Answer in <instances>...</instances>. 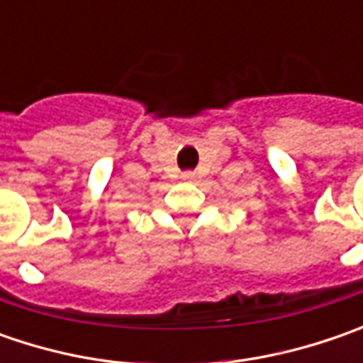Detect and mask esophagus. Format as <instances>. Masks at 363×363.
Returning <instances> with one entry per match:
<instances>
[{
  "instance_id": "34e87169",
  "label": "esophagus",
  "mask_w": 363,
  "mask_h": 363,
  "mask_svg": "<svg viewBox=\"0 0 363 363\" xmlns=\"http://www.w3.org/2000/svg\"><path fill=\"white\" fill-rule=\"evenodd\" d=\"M182 177H184V179H188V182H191V179H196V174H194V172H186Z\"/></svg>"
}]
</instances>
